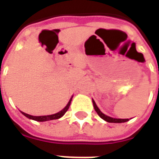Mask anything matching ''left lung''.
<instances>
[{"label": "left lung", "mask_w": 159, "mask_h": 159, "mask_svg": "<svg viewBox=\"0 0 159 159\" xmlns=\"http://www.w3.org/2000/svg\"><path fill=\"white\" fill-rule=\"evenodd\" d=\"M93 108H94V110L95 111L97 112V114L100 116L102 119H104L105 121H107L108 123H125L127 121H129V119L127 118V119H121V118H113V117H108L107 115H105L104 113H102L100 110L97 107V105L95 104L94 102V100H93Z\"/></svg>", "instance_id": "obj_1"}]
</instances>
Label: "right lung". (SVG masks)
I'll use <instances>...</instances> for the list:
<instances>
[{"mask_svg":"<svg viewBox=\"0 0 159 159\" xmlns=\"http://www.w3.org/2000/svg\"><path fill=\"white\" fill-rule=\"evenodd\" d=\"M71 100H72V97L70 98V100H69V102L68 104L66 105V107L61 110L60 111H59L58 113L55 114H52V115H47V116H31V115H29V114L25 113V112H23L21 111V113L24 115V116H25L26 117H28L30 119H32L35 120V121H38V122H45V121H49V120H54V119H59L61 117H63L65 113H66L67 110L69 109L70 105V102H71Z\"/></svg>","mask_w":159,"mask_h":159,"instance_id":"add662e5","label":"right lung"}]
</instances>
